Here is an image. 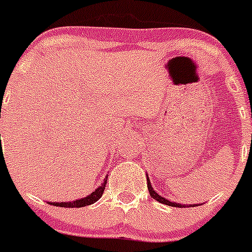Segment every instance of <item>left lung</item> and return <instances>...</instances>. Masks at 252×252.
<instances>
[{
  "label": "left lung",
  "instance_id": "left-lung-1",
  "mask_svg": "<svg viewBox=\"0 0 252 252\" xmlns=\"http://www.w3.org/2000/svg\"><path fill=\"white\" fill-rule=\"evenodd\" d=\"M146 176H147V174H146ZM147 188H148V191H150V195L152 196L153 199L157 200V202L162 203V204L169 205V207H174V208H183L184 207V205L179 204V203H178V204H177V203L169 202L168 199H166V198H163V196H160L158 193H156V190L152 188V186H151V182H150V178H148V176H147ZM187 207H188V205H187ZM191 207H196V204H191Z\"/></svg>",
  "mask_w": 252,
  "mask_h": 252
}]
</instances>
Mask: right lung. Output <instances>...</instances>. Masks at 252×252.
Instances as JSON below:
<instances>
[{"label":"right lung","instance_id":"1","mask_svg":"<svg viewBox=\"0 0 252 252\" xmlns=\"http://www.w3.org/2000/svg\"><path fill=\"white\" fill-rule=\"evenodd\" d=\"M107 177L109 176H106V178L104 179V182H102V184L99 187V188L95 189L90 195L85 196V198L74 200V202H62V203L57 202V203H49V204L56 205V207H63V208H81V207H86V205L94 204L95 202H97V200L101 198L102 193H104L105 186H106V182H107Z\"/></svg>","mask_w":252,"mask_h":252}]
</instances>
